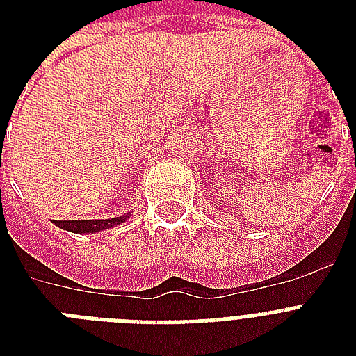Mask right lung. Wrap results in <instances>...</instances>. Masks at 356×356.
Wrapping results in <instances>:
<instances>
[{
    "mask_svg": "<svg viewBox=\"0 0 356 356\" xmlns=\"http://www.w3.org/2000/svg\"><path fill=\"white\" fill-rule=\"evenodd\" d=\"M129 218V214L118 218H111V220H64V222H58L55 220V225L64 231H70V233L75 234H94L99 233V231H105V229H111L114 225H120Z\"/></svg>",
    "mask_w": 356,
    "mask_h": 356,
    "instance_id": "add662e5",
    "label": "right lung"
}]
</instances>
